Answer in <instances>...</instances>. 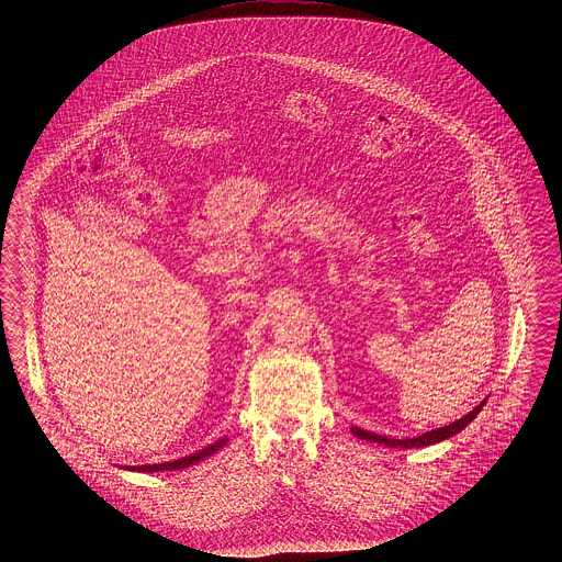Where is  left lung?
<instances>
[{"instance_id":"obj_1","label":"left lung","mask_w":562,"mask_h":562,"mask_svg":"<svg viewBox=\"0 0 562 562\" xmlns=\"http://www.w3.org/2000/svg\"><path fill=\"white\" fill-rule=\"evenodd\" d=\"M482 401L479 406H474L468 415H463L461 419H457L453 424L445 426V428L431 429L426 431L422 436H413V438H387V436H381V434H374V431H367V429L356 428L351 426V434L358 436L360 440H367V442H376V445H385V447H392V449H419V447H429V445H436V442H442L447 438H451L454 434H459L461 429L468 428V424H472V419H476V415L481 413Z\"/></svg>"}]
</instances>
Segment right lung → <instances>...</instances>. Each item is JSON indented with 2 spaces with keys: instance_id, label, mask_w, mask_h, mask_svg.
<instances>
[{
  "instance_id": "obj_1",
  "label": "right lung",
  "mask_w": 562,
  "mask_h": 562,
  "mask_svg": "<svg viewBox=\"0 0 562 562\" xmlns=\"http://www.w3.org/2000/svg\"><path fill=\"white\" fill-rule=\"evenodd\" d=\"M227 445V438H221L216 440L214 445H209L195 453L188 454V457H181V459H175V461H166V463H149V465H124V470H131V472H175V470H186L191 468L200 461H204L206 457L216 453L218 449H223Z\"/></svg>"
}]
</instances>
